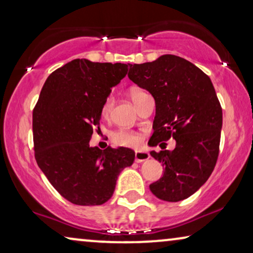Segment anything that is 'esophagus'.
<instances>
[{
    "mask_svg": "<svg viewBox=\"0 0 253 253\" xmlns=\"http://www.w3.org/2000/svg\"><path fill=\"white\" fill-rule=\"evenodd\" d=\"M148 159H150V154H148L147 152L138 151L136 152V154H134V160H136L138 164H140V162H143L145 160H148Z\"/></svg>",
    "mask_w": 253,
    "mask_h": 253,
    "instance_id": "obj_1",
    "label": "esophagus"
}]
</instances>
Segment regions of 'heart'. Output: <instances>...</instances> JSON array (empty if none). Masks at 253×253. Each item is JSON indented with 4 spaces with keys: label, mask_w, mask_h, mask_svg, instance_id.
<instances>
[{
    "label": "heart",
    "mask_w": 253,
    "mask_h": 253,
    "mask_svg": "<svg viewBox=\"0 0 253 253\" xmlns=\"http://www.w3.org/2000/svg\"><path fill=\"white\" fill-rule=\"evenodd\" d=\"M145 92L143 91H132L131 92V98L134 101L138 96L144 94ZM114 105V98L113 95H108L105 99V101L102 103L101 107V114L102 116H107L110 113V110L113 108ZM113 141L116 145L120 146H126V147H138L140 144V137L137 133L132 132V131H126V130H120L113 134Z\"/></svg>",
    "instance_id": "b5f03b06"
}]
</instances>
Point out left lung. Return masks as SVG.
<instances>
[{
    "mask_svg": "<svg viewBox=\"0 0 253 253\" xmlns=\"http://www.w3.org/2000/svg\"><path fill=\"white\" fill-rule=\"evenodd\" d=\"M127 77L155 100L152 146L176 140L174 151L151 152L165 171L150 190L165 202L189 198L205 184L219 155L222 108L212 82L191 62L169 54L131 64Z\"/></svg>",
    "mask_w": 253,
    "mask_h": 253,
    "instance_id": "left-lung-1",
    "label": "left lung"
}]
</instances>
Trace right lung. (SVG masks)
Listing matches in <instances>:
<instances>
[{
    "mask_svg": "<svg viewBox=\"0 0 253 253\" xmlns=\"http://www.w3.org/2000/svg\"><path fill=\"white\" fill-rule=\"evenodd\" d=\"M129 65L77 58L51 72L33 109L36 160L50 184L75 205H102L121 171L134 161L131 148L89 146L101 107Z\"/></svg>",
    "mask_w": 253,
    "mask_h": 253,
    "instance_id": "right-lung-1",
    "label": "right lung"
}]
</instances>
